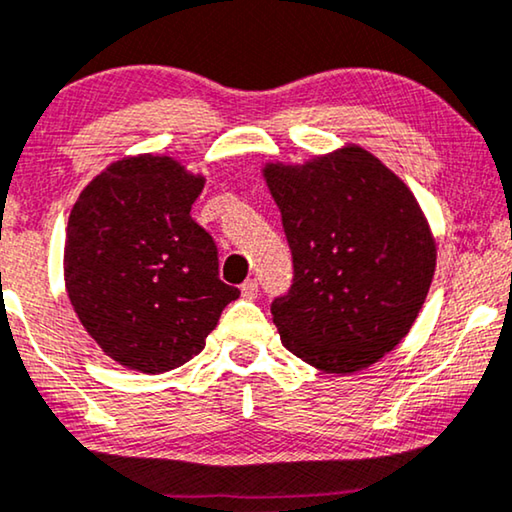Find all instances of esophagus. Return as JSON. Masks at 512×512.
<instances>
[{
  "mask_svg": "<svg viewBox=\"0 0 512 512\" xmlns=\"http://www.w3.org/2000/svg\"><path fill=\"white\" fill-rule=\"evenodd\" d=\"M257 292H259L257 280H246V282H243V285H241V296H243V299L253 301V299H257Z\"/></svg>",
  "mask_w": 512,
  "mask_h": 512,
  "instance_id": "34e87169",
  "label": "esophagus"
}]
</instances>
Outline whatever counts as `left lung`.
Here are the masks:
<instances>
[{
    "mask_svg": "<svg viewBox=\"0 0 512 512\" xmlns=\"http://www.w3.org/2000/svg\"><path fill=\"white\" fill-rule=\"evenodd\" d=\"M294 282L271 305L285 349L329 375H354L414 326L437 269L425 211L391 167L342 144L303 163L269 160Z\"/></svg>",
    "mask_w": 512,
    "mask_h": 512,
    "instance_id": "obj_1",
    "label": "left lung"
}]
</instances>
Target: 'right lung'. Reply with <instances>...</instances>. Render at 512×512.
I'll list each match as a JSON object with an SVG mask.
<instances>
[{"mask_svg":"<svg viewBox=\"0 0 512 512\" xmlns=\"http://www.w3.org/2000/svg\"><path fill=\"white\" fill-rule=\"evenodd\" d=\"M207 177L160 154L124 156L91 179L66 227L64 282L85 331L121 368L160 375L204 349L239 289L218 278L190 218Z\"/></svg>","mask_w":512,"mask_h":512,"instance_id":"add662e5","label":"right lung"}]
</instances>
